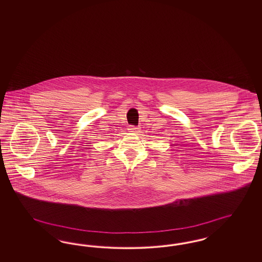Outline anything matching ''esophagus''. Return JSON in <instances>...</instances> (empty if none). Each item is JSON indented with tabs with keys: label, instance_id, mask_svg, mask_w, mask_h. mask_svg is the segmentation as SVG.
<instances>
[{
	"label": "esophagus",
	"instance_id": "esophagus-1",
	"mask_svg": "<svg viewBox=\"0 0 262 262\" xmlns=\"http://www.w3.org/2000/svg\"><path fill=\"white\" fill-rule=\"evenodd\" d=\"M127 129H128L129 133H133V134H136V133L138 132V128H137V126H135V125H129Z\"/></svg>",
	"mask_w": 262,
	"mask_h": 262
}]
</instances>
